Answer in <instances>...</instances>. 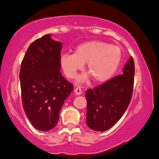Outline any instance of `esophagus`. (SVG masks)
I'll list each match as a JSON object with an SVG mask.
<instances>
[{"label":"esophagus","instance_id":"esophagus-1","mask_svg":"<svg viewBox=\"0 0 159 159\" xmlns=\"http://www.w3.org/2000/svg\"><path fill=\"white\" fill-rule=\"evenodd\" d=\"M75 94L78 95V96L81 95L82 93V91H81V87H76V88L75 89Z\"/></svg>","mask_w":159,"mask_h":159}]
</instances>
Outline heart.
Returning a JSON list of instances; mask_svg holds the SVG:
<instances>
[{
    "mask_svg": "<svg viewBox=\"0 0 159 159\" xmlns=\"http://www.w3.org/2000/svg\"><path fill=\"white\" fill-rule=\"evenodd\" d=\"M122 58L121 50L118 46L102 41L86 42L75 48L74 54L65 53L61 57V64L68 78H72L86 63L85 73L77 79L83 83L90 77L95 82L106 81L117 70Z\"/></svg>",
    "mask_w": 159,
    "mask_h": 159,
    "instance_id": "obj_1",
    "label": "heart"
}]
</instances>
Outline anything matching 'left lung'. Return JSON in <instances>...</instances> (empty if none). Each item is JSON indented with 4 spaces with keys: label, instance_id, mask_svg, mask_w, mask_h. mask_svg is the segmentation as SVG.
<instances>
[{
    "label": "left lung",
    "instance_id": "left-lung-1",
    "mask_svg": "<svg viewBox=\"0 0 159 159\" xmlns=\"http://www.w3.org/2000/svg\"><path fill=\"white\" fill-rule=\"evenodd\" d=\"M134 76V60L130 57L121 75L115 76L93 90H87L86 123L89 128L105 132L122 117L132 98Z\"/></svg>",
    "mask_w": 159,
    "mask_h": 159
}]
</instances>
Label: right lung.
<instances>
[{"instance_id":"add662e5","label":"right lung","mask_w":159,"mask_h":159,"mask_svg":"<svg viewBox=\"0 0 159 159\" xmlns=\"http://www.w3.org/2000/svg\"><path fill=\"white\" fill-rule=\"evenodd\" d=\"M63 44L46 34L27 48L21 62L19 78L24 110L33 126L40 131L52 129L73 86L62 76Z\"/></svg>"}]
</instances>
